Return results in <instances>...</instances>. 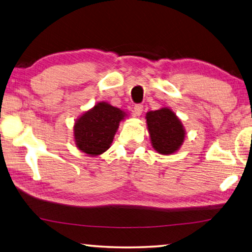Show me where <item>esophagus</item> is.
I'll return each instance as SVG.
<instances>
[{"mask_svg":"<svg viewBox=\"0 0 252 252\" xmlns=\"http://www.w3.org/2000/svg\"><path fill=\"white\" fill-rule=\"evenodd\" d=\"M143 110H144V106L143 105H135L134 107V115L135 116H140V115L143 114Z\"/></svg>","mask_w":252,"mask_h":252,"instance_id":"esophagus-1","label":"esophagus"}]
</instances>
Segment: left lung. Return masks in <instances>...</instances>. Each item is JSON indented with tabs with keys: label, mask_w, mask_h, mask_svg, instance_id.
<instances>
[{
	"label": "left lung",
	"mask_w": 252,
	"mask_h": 252,
	"mask_svg": "<svg viewBox=\"0 0 252 252\" xmlns=\"http://www.w3.org/2000/svg\"><path fill=\"white\" fill-rule=\"evenodd\" d=\"M153 147L162 155H170L182 146L185 130L182 122L169 108L152 110L146 115Z\"/></svg>",
	"instance_id": "obj_1"
}]
</instances>
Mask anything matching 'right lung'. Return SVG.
<instances>
[{
    "instance_id": "1",
    "label": "right lung",
    "mask_w": 252,
    "mask_h": 252,
    "mask_svg": "<svg viewBox=\"0 0 252 252\" xmlns=\"http://www.w3.org/2000/svg\"><path fill=\"white\" fill-rule=\"evenodd\" d=\"M125 113L107 103L96 104L79 117L74 126L75 144L91 156L107 151Z\"/></svg>"
}]
</instances>
